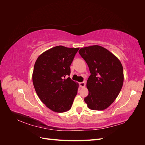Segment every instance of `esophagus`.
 <instances>
[{
	"mask_svg": "<svg viewBox=\"0 0 145 145\" xmlns=\"http://www.w3.org/2000/svg\"><path fill=\"white\" fill-rule=\"evenodd\" d=\"M79 85H80V86L81 88H83L85 86V85H86V83H85V82H80L79 83Z\"/></svg>",
	"mask_w": 145,
	"mask_h": 145,
	"instance_id": "obj_1",
	"label": "esophagus"
}]
</instances>
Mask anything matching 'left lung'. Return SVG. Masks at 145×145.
<instances>
[{
    "label": "left lung",
    "instance_id": "left-lung-1",
    "mask_svg": "<svg viewBox=\"0 0 145 145\" xmlns=\"http://www.w3.org/2000/svg\"><path fill=\"white\" fill-rule=\"evenodd\" d=\"M80 55L88 66L91 75L84 99L93 110L107 108L119 94L123 83V70L120 60L105 48L93 45L80 49Z\"/></svg>",
    "mask_w": 145,
    "mask_h": 145
}]
</instances>
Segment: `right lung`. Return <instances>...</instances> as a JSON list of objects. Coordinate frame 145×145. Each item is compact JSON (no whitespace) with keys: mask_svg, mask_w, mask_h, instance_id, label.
<instances>
[{"mask_svg":"<svg viewBox=\"0 0 145 145\" xmlns=\"http://www.w3.org/2000/svg\"><path fill=\"white\" fill-rule=\"evenodd\" d=\"M79 48L57 46L42 53L34 64L33 82L42 102L52 111L71 109L78 85L70 77V66Z\"/></svg>","mask_w":145,"mask_h":145,"instance_id":"add662e5","label":"right lung"}]
</instances>
